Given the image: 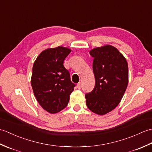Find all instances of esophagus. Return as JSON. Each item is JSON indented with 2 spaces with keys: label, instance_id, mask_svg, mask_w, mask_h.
I'll return each mask as SVG.
<instances>
[{
  "label": "esophagus",
  "instance_id": "1",
  "mask_svg": "<svg viewBox=\"0 0 152 152\" xmlns=\"http://www.w3.org/2000/svg\"><path fill=\"white\" fill-rule=\"evenodd\" d=\"M81 86H82V85L80 82H79L78 84H77V88H78V89H81Z\"/></svg>",
  "mask_w": 152,
  "mask_h": 152
}]
</instances>
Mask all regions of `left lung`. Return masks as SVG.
<instances>
[{"instance_id":"8db88e82","label":"left lung","mask_w":152,"mask_h":152,"mask_svg":"<svg viewBox=\"0 0 152 152\" xmlns=\"http://www.w3.org/2000/svg\"><path fill=\"white\" fill-rule=\"evenodd\" d=\"M94 58L93 70L95 85L86 93V104L95 114L104 115L117 106L128 85V64L114 46L106 45L90 51Z\"/></svg>"}]
</instances>
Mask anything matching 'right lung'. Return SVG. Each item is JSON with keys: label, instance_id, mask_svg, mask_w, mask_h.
I'll return each mask as SVG.
<instances>
[{"label": "right lung", "instance_id": "1", "mask_svg": "<svg viewBox=\"0 0 152 152\" xmlns=\"http://www.w3.org/2000/svg\"><path fill=\"white\" fill-rule=\"evenodd\" d=\"M70 51L61 46L50 48L43 51L33 64L31 86L34 94L42 107L51 114L66 107L76 86L63 65Z\"/></svg>", "mask_w": 152, "mask_h": 152}]
</instances>
